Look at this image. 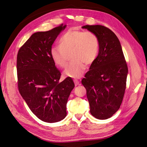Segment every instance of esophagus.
<instances>
[{
    "label": "esophagus",
    "instance_id": "obj_1",
    "mask_svg": "<svg viewBox=\"0 0 147 147\" xmlns=\"http://www.w3.org/2000/svg\"><path fill=\"white\" fill-rule=\"evenodd\" d=\"M74 83H75V86H77V85H78V84H80V82L78 80H77V79L74 80Z\"/></svg>",
    "mask_w": 147,
    "mask_h": 147
}]
</instances>
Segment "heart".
<instances>
[{
  "instance_id": "b5f03b06",
  "label": "heart",
  "mask_w": 147,
  "mask_h": 147,
  "mask_svg": "<svg viewBox=\"0 0 147 147\" xmlns=\"http://www.w3.org/2000/svg\"><path fill=\"white\" fill-rule=\"evenodd\" d=\"M99 39L92 32L69 29L59 40V47H53L51 56L55 64L64 68L67 64L68 55L73 61L65 70V77L78 78L82 76L87 65L92 64L99 54Z\"/></svg>"
}]
</instances>
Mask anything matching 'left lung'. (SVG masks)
<instances>
[{"instance_id":"left-lung-1","label":"left lung","mask_w":147,"mask_h":147,"mask_svg":"<svg viewBox=\"0 0 147 147\" xmlns=\"http://www.w3.org/2000/svg\"><path fill=\"white\" fill-rule=\"evenodd\" d=\"M99 39L98 56L82 83L86 90L90 113L99 119L113 116L121 105L125 92L128 69L121 43L113 32L101 25L82 27Z\"/></svg>"}]
</instances>
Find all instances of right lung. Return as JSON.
Returning <instances> with one entry per match:
<instances>
[{
	"mask_svg": "<svg viewBox=\"0 0 147 147\" xmlns=\"http://www.w3.org/2000/svg\"><path fill=\"white\" fill-rule=\"evenodd\" d=\"M65 28L61 24L46 32L34 33L17 55L19 91L32 113L47 123L65 118L67 102L75 87L70 77L59 82L61 72L51 56L52 45Z\"/></svg>",
	"mask_w": 147,
	"mask_h": 147,
	"instance_id": "right-lung-1",
	"label": "right lung"
}]
</instances>
